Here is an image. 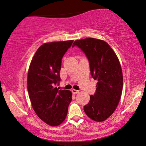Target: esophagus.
<instances>
[{
	"label": "esophagus",
	"instance_id": "esophagus-1",
	"mask_svg": "<svg viewBox=\"0 0 146 146\" xmlns=\"http://www.w3.org/2000/svg\"><path fill=\"white\" fill-rule=\"evenodd\" d=\"M72 93L75 94H78L79 93V90H75V89H73L72 90Z\"/></svg>",
	"mask_w": 146,
	"mask_h": 146
}]
</instances>
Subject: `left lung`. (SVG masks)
<instances>
[{"mask_svg":"<svg viewBox=\"0 0 146 146\" xmlns=\"http://www.w3.org/2000/svg\"><path fill=\"white\" fill-rule=\"evenodd\" d=\"M89 61L91 75L98 80L96 92L84 110L92 120L105 121L115 112L120 101L123 90V73L120 62L115 51L107 42L94 38L75 40Z\"/></svg>","mask_w":146,"mask_h":146,"instance_id":"8db88e82","label":"left lung"}]
</instances>
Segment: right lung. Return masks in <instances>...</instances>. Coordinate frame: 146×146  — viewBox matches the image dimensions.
I'll list each match as a JSON object with an SVG mask.
<instances>
[{
  "instance_id": "obj_1",
  "label": "right lung",
  "mask_w": 146,
  "mask_h": 146,
  "mask_svg": "<svg viewBox=\"0 0 146 146\" xmlns=\"http://www.w3.org/2000/svg\"><path fill=\"white\" fill-rule=\"evenodd\" d=\"M73 40L47 42L34 54L28 71L27 88L31 106L45 123L58 126L67 116L70 90L55 87L60 81L62 58Z\"/></svg>"
}]
</instances>
